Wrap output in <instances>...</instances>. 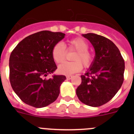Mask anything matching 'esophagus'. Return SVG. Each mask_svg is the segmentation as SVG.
<instances>
[{
	"mask_svg": "<svg viewBox=\"0 0 134 134\" xmlns=\"http://www.w3.org/2000/svg\"><path fill=\"white\" fill-rule=\"evenodd\" d=\"M72 76L71 75H68L66 76V78H67V80H71V78H72Z\"/></svg>",
	"mask_w": 134,
	"mask_h": 134,
	"instance_id": "esophagus-1",
	"label": "esophagus"
}]
</instances>
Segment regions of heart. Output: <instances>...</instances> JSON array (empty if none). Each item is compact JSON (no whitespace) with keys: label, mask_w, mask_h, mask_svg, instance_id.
<instances>
[{"label":"heart","mask_w":134,"mask_h":134,"mask_svg":"<svg viewBox=\"0 0 134 134\" xmlns=\"http://www.w3.org/2000/svg\"><path fill=\"white\" fill-rule=\"evenodd\" d=\"M69 48H73L76 52L72 56V62H65L58 67V72L62 75H70L80 71L83 67L87 68L92 65L94 56L88 51L89 44L81 37L72 39L68 41ZM67 51L64 44L59 42L52 49V57L55 63H60L65 59Z\"/></svg>","instance_id":"b5f03b06"}]
</instances>
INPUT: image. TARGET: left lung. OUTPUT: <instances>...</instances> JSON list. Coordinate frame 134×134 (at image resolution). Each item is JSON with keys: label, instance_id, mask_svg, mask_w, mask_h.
<instances>
[{"label": "left lung", "instance_id": "left-lung-1", "mask_svg": "<svg viewBox=\"0 0 134 134\" xmlns=\"http://www.w3.org/2000/svg\"><path fill=\"white\" fill-rule=\"evenodd\" d=\"M92 44L95 57L91 67L81 76L77 97L87 106L98 107L109 102L119 90L124 81L125 61L117 46L104 36L83 34Z\"/></svg>", "mask_w": 134, "mask_h": 134}]
</instances>
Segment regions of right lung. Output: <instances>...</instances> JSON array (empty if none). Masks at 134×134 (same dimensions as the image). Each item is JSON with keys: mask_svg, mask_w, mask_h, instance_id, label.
<instances>
[{"mask_svg": "<svg viewBox=\"0 0 134 134\" xmlns=\"http://www.w3.org/2000/svg\"><path fill=\"white\" fill-rule=\"evenodd\" d=\"M65 34L44 30L25 37L10 54L9 81L12 89L23 102L33 107L43 108L58 97L59 87L66 79L64 75L44 77L57 69L52 57L55 44Z\"/></svg>", "mask_w": 134, "mask_h": 134, "instance_id": "obj_1", "label": "right lung"}]
</instances>
